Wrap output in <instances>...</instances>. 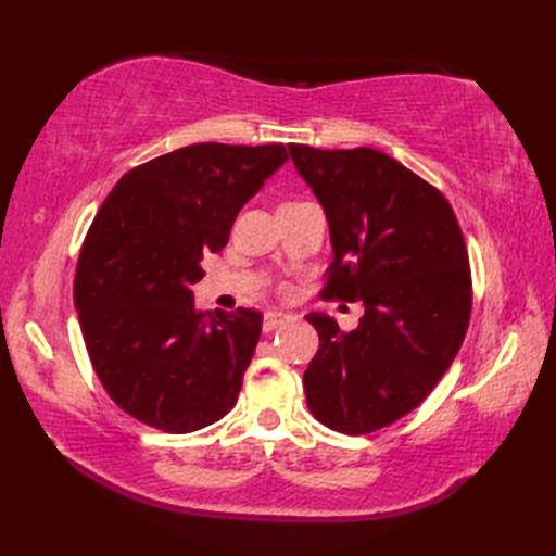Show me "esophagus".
Segmentation results:
<instances>
[{
  "instance_id": "1",
  "label": "esophagus",
  "mask_w": 556,
  "mask_h": 556,
  "mask_svg": "<svg viewBox=\"0 0 556 556\" xmlns=\"http://www.w3.org/2000/svg\"><path fill=\"white\" fill-rule=\"evenodd\" d=\"M291 320V315L285 313V311H267L265 317H263V329L265 332H269V329H275L279 325H285Z\"/></svg>"
}]
</instances>
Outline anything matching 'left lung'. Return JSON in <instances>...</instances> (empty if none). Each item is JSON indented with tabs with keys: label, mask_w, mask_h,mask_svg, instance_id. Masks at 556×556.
<instances>
[{
	"label": "left lung",
	"mask_w": 556,
	"mask_h": 556,
	"mask_svg": "<svg viewBox=\"0 0 556 556\" xmlns=\"http://www.w3.org/2000/svg\"><path fill=\"white\" fill-rule=\"evenodd\" d=\"M289 152L329 224L323 293L365 308L353 332L305 315L320 334L305 399L327 428L368 434L420 406L464 344L473 301L464 233L446 198L380 150Z\"/></svg>",
	"instance_id": "obj_1"
}]
</instances>
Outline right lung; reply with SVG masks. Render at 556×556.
I'll use <instances>...</instances> for the list:
<instances>
[{"label": "right lung", "instance_id": "1", "mask_svg": "<svg viewBox=\"0 0 556 556\" xmlns=\"http://www.w3.org/2000/svg\"><path fill=\"white\" fill-rule=\"evenodd\" d=\"M287 148L195 143L124 174L80 248L74 303L92 368L119 408L184 434L217 422L239 399L263 315L198 311L200 260Z\"/></svg>", "mask_w": 556, "mask_h": 556}]
</instances>
